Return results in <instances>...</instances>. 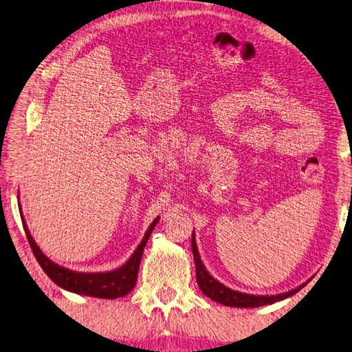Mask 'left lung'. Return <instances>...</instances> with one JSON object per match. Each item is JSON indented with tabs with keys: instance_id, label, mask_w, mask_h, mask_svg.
<instances>
[{
	"instance_id": "1",
	"label": "left lung",
	"mask_w": 352,
	"mask_h": 352,
	"mask_svg": "<svg viewBox=\"0 0 352 352\" xmlns=\"http://www.w3.org/2000/svg\"><path fill=\"white\" fill-rule=\"evenodd\" d=\"M191 249L192 256H195L196 264V279L199 289L202 290L205 296H208L212 300H216L219 304H223L226 307H240V308H255L263 307L269 304H275L278 300H283L295 295L305 284H300L296 289H292L285 293H278V295H250V293H243L239 290H232L217 281L210 272L206 270L205 264L200 258L197 243H196V234L192 232L191 235Z\"/></svg>"
}]
</instances>
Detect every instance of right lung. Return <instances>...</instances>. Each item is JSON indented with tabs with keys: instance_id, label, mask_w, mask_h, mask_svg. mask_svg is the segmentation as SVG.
Masks as SVG:
<instances>
[{
	"instance_id": "right-lung-1",
	"label": "right lung",
	"mask_w": 352,
	"mask_h": 352,
	"mask_svg": "<svg viewBox=\"0 0 352 352\" xmlns=\"http://www.w3.org/2000/svg\"><path fill=\"white\" fill-rule=\"evenodd\" d=\"M21 219H23V226L27 235V240L30 243V248L33 250L36 260H38L42 270L45 272L48 278L52 279L54 284L59 285L63 290L77 293V295L103 299L123 298L127 293H131L133 290L136 278H138L142 252H144L150 234H152L156 223L160 221V217H156L152 223H150L138 248L135 249V252L121 267L113 269L111 272H76L60 266V264L54 263L53 260H50V258L42 252L41 248L36 245L30 231H28L25 219L23 217V210H21Z\"/></svg>"
}]
</instances>
